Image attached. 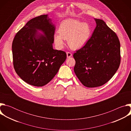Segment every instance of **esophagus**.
<instances>
[{"label":"esophagus","instance_id":"obj_1","mask_svg":"<svg viewBox=\"0 0 131 131\" xmlns=\"http://www.w3.org/2000/svg\"><path fill=\"white\" fill-rule=\"evenodd\" d=\"M72 56V53L69 52H67V58H70Z\"/></svg>","mask_w":131,"mask_h":131}]
</instances>
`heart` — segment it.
I'll use <instances>...</instances> for the list:
<instances>
[{"mask_svg":"<svg viewBox=\"0 0 131 131\" xmlns=\"http://www.w3.org/2000/svg\"><path fill=\"white\" fill-rule=\"evenodd\" d=\"M59 30V32L54 34V40L59 49L63 48L65 39H67L68 44L71 48H80L89 40L91 34V28L88 23L74 19L63 21Z\"/></svg>","mask_w":131,"mask_h":131,"instance_id":"b5f03b06","label":"heart"}]
</instances>
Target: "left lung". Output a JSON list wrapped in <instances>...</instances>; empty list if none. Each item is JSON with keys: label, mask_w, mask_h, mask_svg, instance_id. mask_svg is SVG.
<instances>
[{"label": "left lung", "mask_w": 131, "mask_h": 131, "mask_svg": "<svg viewBox=\"0 0 131 131\" xmlns=\"http://www.w3.org/2000/svg\"><path fill=\"white\" fill-rule=\"evenodd\" d=\"M96 26L85 45L73 55L74 71L82 84L97 87L115 74L121 62L120 43L116 34L102 20L94 18Z\"/></svg>", "instance_id": "obj_1"}]
</instances>
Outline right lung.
Here are the masks:
<instances>
[{
    "instance_id": "1",
    "label": "right lung",
    "mask_w": 131,
    "mask_h": 131,
    "mask_svg": "<svg viewBox=\"0 0 131 131\" xmlns=\"http://www.w3.org/2000/svg\"><path fill=\"white\" fill-rule=\"evenodd\" d=\"M55 27L47 14L29 20L12 42L13 64L19 77L29 84L42 86L56 75L66 59V53L54 50ZM40 30L44 36L38 35Z\"/></svg>"
}]
</instances>
